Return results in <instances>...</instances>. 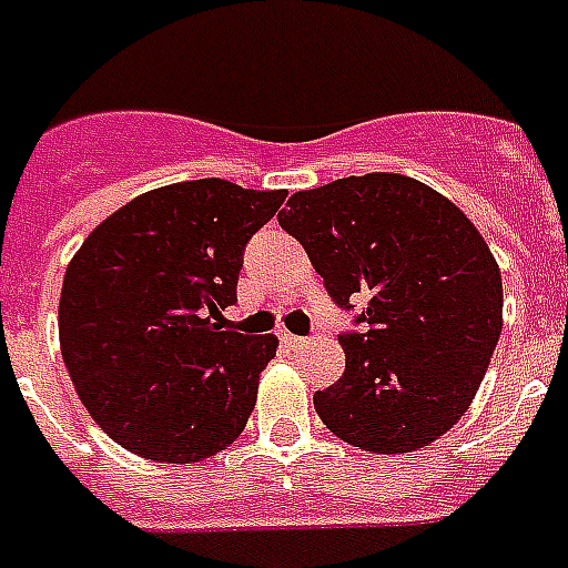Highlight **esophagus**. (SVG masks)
Listing matches in <instances>:
<instances>
[{
  "instance_id": "obj_1",
  "label": "esophagus",
  "mask_w": 568,
  "mask_h": 568,
  "mask_svg": "<svg viewBox=\"0 0 568 568\" xmlns=\"http://www.w3.org/2000/svg\"><path fill=\"white\" fill-rule=\"evenodd\" d=\"M280 342H283L285 347H301L303 338L294 336V333H288V329H280Z\"/></svg>"
}]
</instances>
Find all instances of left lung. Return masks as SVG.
Wrapping results in <instances>:
<instances>
[{
	"mask_svg": "<svg viewBox=\"0 0 568 568\" xmlns=\"http://www.w3.org/2000/svg\"><path fill=\"white\" fill-rule=\"evenodd\" d=\"M276 221L336 306L365 303L363 329L338 336L345 374L315 392L321 422L372 454H409L448 433L501 336V271L475 223L400 173L297 191Z\"/></svg>",
	"mask_w": 568,
	"mask_h": 568,
	"instance_id": "1",
	"label": "left lung"
}]
</instances>
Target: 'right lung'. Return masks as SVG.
Instances as JSON below:
<instances>
[{"label":"right lung","mask_w":568,"mask_h":568,"mask_svg":"<svg viewBox=\"0 0 568 568\" xmlns=\"http://www.w3.org/2000/svg\"><path fill=\"white\" fill-rule=\"evenodd\" d=\"M285 191L194 180L105 217L67 265L58 338L91 418L155 463H200L239 439L274 336L221 329L247 241Z\"/></svg>","instance_id":"1"}]
</instances>
